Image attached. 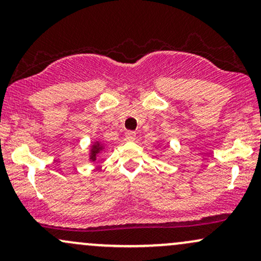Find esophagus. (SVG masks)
I'll return each mask as SVG.
<instances>
[{"instance_id": "esophagus-1", "label": "esophagus", "mask_w": 261, "mask_h": 261, "mask_svg": "<svg viewBox=\"0 0 261 261\" xmlns=\"http://www.w3.org/2000/svg\"><path fill=\"white\" fill-rule=\"evenodd\" d=\"M136 139V133H134V131H126L125 133V140L126 141H134Z\"/></svg>"}]
</instances>
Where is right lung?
<instances>
[{"label":"right lung","instance_id":"obj_1","mask_svg":"<svg viewBox=\"0 0 261 261\" xmlns=\"http://www.w3.org/2000/svg\"><path fill=\"white\" fill-rule=\"evenodd\" d=\"M103 148H104V146L101 145L100 142H95L94 145H92V147H91V157H89V160H91L92 162H94L95 160H97L98 154H99L100 152L103 151Z\"/></svg>","mask_w":261,"mask_h":261}]
</instances>
